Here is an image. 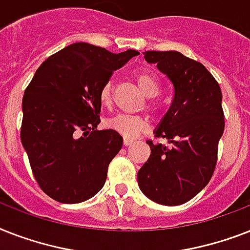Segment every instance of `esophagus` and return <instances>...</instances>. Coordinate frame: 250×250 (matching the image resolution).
I'll return each mask as SVG.
<instances>
[{"mask_svg":"<svg viewBox=\"0 0 250 250\" xmlns=\"http://www.w3.org/2000/svg\"><path fill=\"white\" fill-rule=\"evenodd\" d=\"M130 145H133V141H131V139H127V138H124V146H130Z\"/></svg>","mask_w":250,"mask_h":250,"instance_id":"1","label":"esophagus"}]
</instances>
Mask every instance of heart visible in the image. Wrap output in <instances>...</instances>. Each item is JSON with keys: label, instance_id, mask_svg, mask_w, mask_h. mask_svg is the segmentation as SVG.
<instances>
[{"label": "heart", "instance_id": "heart-1", "mask_svg": "<svg viewBox=\"0 0 250 250\" xmlns=\"http://www.w3.org/2000/svg\"><path fill=\"white\" fill-rule=\"evenodd\" d=\"M135 83L141 91L145 94L146 99L145 108L152 113H156L159 105L155 99L160 93V83L156 76L149 71H138L135 73ZM99 99L101 103L105 107H109L113 102V85L111 81L103 83L99 90ZM105 126L116 131L117 134L123 135L124 138L133 139L147 130L148 120L146 116L142 115H117L105 121Z\"/></svg>", "mask_w": 250, "mask_h": 250}]
</instances>
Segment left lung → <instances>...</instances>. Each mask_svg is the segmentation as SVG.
Masks as SVG:
<instances>
[{
	"instance_id": "8db88e82",
	"label": "left lung",
	"mask_w": 250,
	"mask_h": 250,
	"mask_svg": "<svg viewBox=\"0 0 250 250\" xmlns=\"http://www.w3.org/2000/svg\"><path fill=\"white\" fill-rule=\"evenodd\" d=\"M173 85V102L155 130L169 145L147 141L151 155L138 171L146 196L161 205L195 197L214 173L218 142L225 130L222 91L200 62L178 51H145Z\"/></svg>"
}]
</instances>
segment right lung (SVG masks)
I'll return each mask as SVG.
<instances>
[{"label": "right lung", "mask_w": 250, "mask_h": 250, "mask_svg": "<svg viewBox=\"0 0 250 250\" xmlns=\"http://www.w3.org/2000/svg\"><path fill=\"white\" fill-rule=\"evenodd\" d=\"M138 54L72 43L47 58L24 91L21 143L36 181L55 201L77 204L104 186L123 137L97 130L99 90Z\"/></svg>", "instance_id": "1"}]
</instances>
